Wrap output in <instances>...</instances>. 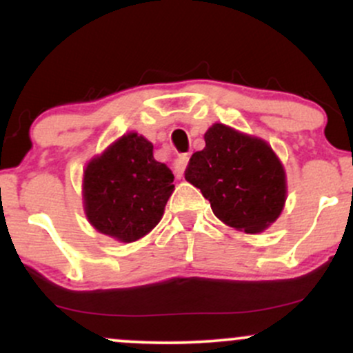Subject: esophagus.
<instances>
[{
    "mask_svg": "<svg viewBox=\"0 0 353 353\" xmlns=\"http://www.w3.org/2000/svg\"><path fill=\"white\" fill-rule=\"evenodd\" d=\"M188 163H189V154H181V156L174 161V171H176L177 176H181Z\"/></svg>",
    "mask_w": 353,
    "mask_h": 353,
    "instance_id": "34e87169",
    "label": "esophagus"
}]
</instances>
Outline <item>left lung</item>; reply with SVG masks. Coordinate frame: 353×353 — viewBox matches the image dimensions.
Segmentation results:
<instances>
[{
  "mask_svg": "<svg viewBox=\"0 0 353 353\" xmlns=\"http://www.w3.org/2000/svg\"><path fill=\"white\" fill-rule=\"evenodd\" d=\"M204 141L190 157L185 181L201 189L214 216L245 234L274 224L285 205L287 177L270 144L222 123L210 125Z\"/></svg>",
  "mask_w": 353,
  "mask_h": 353,
  "instance_id": "left-lung-1",
  "label": "left lung"
}]
</instances>
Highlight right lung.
Here are the masks:
<instances>
[{
    "label": "right lung",
    "instance_id": "right-lung-1",
    "mask_svg": "<svg viewBox=\"0 0 353 353\" xmlns=\"http://www.w3.org/2000/svg\"><path fill=\"white\" fill-rule=\"evenodd\" d=\"M152 149L144 136L128 132L86 164L84 214L98 232L129 244L159 224L174 176L154 159Z\"/></svg>",
    "mask_w": 353,
    "mask_h": 353
}]
</instances>
